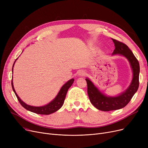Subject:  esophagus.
<instances>
[{"instance_id":"obj_1","label":"esophagus","mask_w":148,"mask_h":148,"mask_svg":"<svg viewBox=\"0 0 148 148\" xmlns=\"http://www.w3.org/2000/svg\"><path fill=\"white\" fill-rule=\"evenodd\" d=\"M85 75V72L84 71H83V70H81V71H80L78 73V75L79 77H83Z\"/></svg>"}]
</instances>
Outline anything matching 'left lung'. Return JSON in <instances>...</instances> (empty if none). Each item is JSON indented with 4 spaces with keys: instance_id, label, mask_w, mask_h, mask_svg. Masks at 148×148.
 I'll list each match as a JSON object with an SVG mask.
<instances>
[{
    "instance_id": "left-lung-1",
    "label": "left lung",
    "mask_w": 148,
    "mask_h": 148,
    "mask_svg": "<svg viewBox=\"0 0 148 148\" xmlns=\"http://www.w3.org/2000/svg\"><path fill=\"white\" fill-rule=\"evenodd\" d=\"M112 40L115 47L112 55L119 54L125 57L128 60L133 72V78L130 86L125 91L116 96L110 97L104 94L86 77L88 94L90 103L97 109L105 112L119 110L126 106L136 94L139 85L140 65L138 61L126 44L113 39Z\"/></svg>"
}]
</instances>
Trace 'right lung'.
<instances>
[{
	"mask_svg": "<svg viewBox=\"0 0 148 148\" xmlns=\"http://www.w3.org/2000/svg\"><path fill=\"white\" fill-rule=\"evenodd\" d=\"M17 59L15 60V61L17 60ZM15 61L14 62V63L12 66V74H13V67L15 63ZM74 81V79H71V80H68L66 83H65L63 85V86H62V88H60V90L59 91L58 94H57L56 97L54 98L51 101H50L47 104L44 105L43 106H40V107H37V106L36 107V106L28 105V104H26L25 102H23V101L20 99V98L18 97L16 92H15V89L14 88V85H13L12 79L11 84H12V88L14 92L15 93V95H16L20 104L23 107L26 108V110H27L31 112H33V113H35L36 114L47 115V114H50L56 112L59 109H60V108L62 107V106H63L65 99V97L66 95V93L68 90V89L71 86V85L73 84Z\"/></svg>",
	"mask_w": 148,
	"mask_h": 148,
	"instance_id": "right-lung-1",
	"label": "right lung"
}]
</instances>
